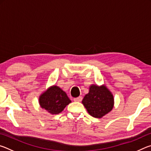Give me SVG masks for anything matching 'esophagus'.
<instances>
[{
    "label": "esophagus",
    "instance_id": "esophagus-1",
    "mask_svg": "<svg viewBox=\"0 0 151 151\" xmlns=\"http://www.w3.org/2000/svg\"><path fill=\"white\" fill-rule=\"evenodd\" d=\"M81 101H82V96H78L74 99V101L75 102H81Z\"/></svg>",
    "mask_w": 151,
    "mask_h": 151
}]
</instances>
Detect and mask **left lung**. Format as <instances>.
<instances>
[{
  "label": "left lung",
  "instance_id": "left-lung-1",
  "mask_svg": "<svg viewBox=\"0 0 151 151\" xmlns=\"http://www.w3.org/2000/svg\"><path fill=\"white\" fill-rule=\"evenodd\" d=\"M88 114L94 118H102L114 107V96L106 86L91 85L89 91L82 101Z\"/></svg>",
  "mask_w": 151,
  "mask_h": 151
}]
</instances>
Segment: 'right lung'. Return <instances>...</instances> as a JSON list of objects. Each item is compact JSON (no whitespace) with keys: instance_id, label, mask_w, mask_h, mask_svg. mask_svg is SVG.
Segmentation results:
<instances>
[{"instance_id":"1","label":"right lung","mask_w":151,"mask_h":151,"mask_svg":"<svg viewBox=\"0 0 151 151\" xmlns=\"http://www.w3.org/2000/svg\"><path fill=\"white\" fill-rule=\"evenodd\" d=\"M40 106L51 114L62 112L71 101L67 94L59 86L52 85L40 94L39 99Z\"/></svg>"}]
</instances>
